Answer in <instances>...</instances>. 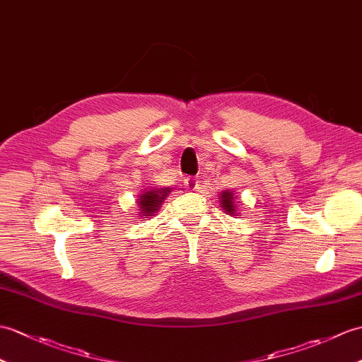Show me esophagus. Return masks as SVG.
I'll return each mask as SVG.
<instances>
[{
	"instance_id": "1",
	"label": "esophagus",
	"mask_w": 362,
	"mask_h": 362,
	"mask_svg": "<svg viewBox=\"0 0 362 362\" xmlns=\"http://www.w3.org/2000/svg\"><path fill=\"white\" fill-rule=\"evenodd\" d=\"M183 185H185V188H187L188 191H199V188H200L199 180L194 179V177H187V179L183 180Z\"/></svg>"
}]
</instances>
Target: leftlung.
<instances>
[{"label": "left lung", "instance_id": "left-lung-1", "mask_svg": "<svg viewBox=\"0 0 362 362\" xmlns=\"http://www.w3.org/2000/svg\"><path fill=\"white\" fill-rule=\"evenodd\" d=\"M219 202H221V208H223V211L230 216H238V206L236 202H234V191L231 189H223L219 194Z\"/></svg>", "mask_w": 362, "mask_h": 362}]
</instances>
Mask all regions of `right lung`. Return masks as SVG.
<instances>
[{
	"label": "right lung",
	"mask_w": 362,
	"mask_h": 362,
	"mask_svg": "<svg viewBox=\"0 0 362 362\" xmlns=\"http://www.w3.org/2000/svg\"><path fill=\"white\" fill-rule=\"evenodd\" d=\"M171 192V188H146L143 189L137 199V211L141 219L148 221L151 216H156L163 200Z\"/></svg>",
	"instance_id": "add662e5"
}]
</instances>
